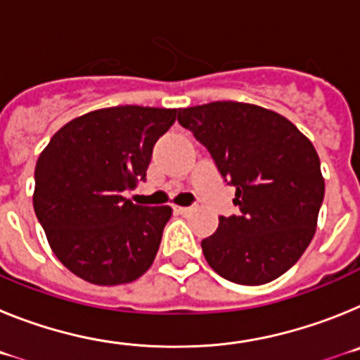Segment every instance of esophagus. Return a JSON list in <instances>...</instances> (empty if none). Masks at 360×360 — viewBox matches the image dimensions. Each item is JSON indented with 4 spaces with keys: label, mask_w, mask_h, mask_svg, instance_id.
Wrapping results in <instances>:
<instances>
[{
    "label": "esophagus",
    "mask_w": 360,
    "mask_h": 360,
    "mask_svg": "<svg viewBox=\"0 0 360 360\" xmlns=\"http://www.w3.org/2000/svg\"><path fill=\"white\" fill-rule=\"evenodd\" d=\"M174 211H176L178 214H189L191 207H174Z\"/></svg>",
    "instance_id": "1"
}]
</instances>
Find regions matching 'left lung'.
Instances as JSON below:
<instances>
[{
	"mask_svg": "<svg viewBox=\"0 0 360 360\" xmlns=\"http://www.w3.org/2000/svg\"><path fill=\"white\" fill-rule=\"evenodd\" d=\"M178 122L211 153L236 189L240 214L219 216L202 240L214 272L238 285L285 274L316 234L324 180L316 148L294 124L254 104L218 101L178 110Z\"/></svg>",
	"mask_w": 360,
	"mask_h": 360,
	"instance_id": "1",
	"label": "left lung"
}]
</instances>
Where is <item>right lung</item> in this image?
<instances>
[{"label":"right lung","mask_w":360,"mask_h":360,"mask_svg":"<svg viewBox=\"0 0 360 360\" xmlns=\"http://www.w3.org/2000/svg\"><path fill=\"white\" fill-rule=\"evenodd\" d=\"M174 120L165 108H104L50 139L34 173V211L70 272L113 287L151 266L171 207L135 205L124 193L146 182L153 148Z\"/></svg>","instance_id":"obj_1"}]
</instances>
